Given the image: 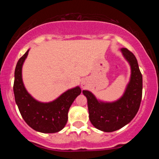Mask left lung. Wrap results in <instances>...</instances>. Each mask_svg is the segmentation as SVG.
<instances>
[{"mask_svg": "<svg viewBox=\"0 0 159 159\" xmlns=\"http://www.w3.org/2000/svg\"><path fill=\"white\" fill-rule=\"evenodd\" d=\"M121 51L132 69L130 81L123 96L114 102H102L98 101L90 91L83 90L87 98L91 123L105 132H114L130 123L139 110L142 98L143 78L138 61L127 48H122Z\"/></svg>", "mask_w": 159, "mask_h": 159, "instance_id": "left-lung-1", "label": "left lung"}]
</instances>
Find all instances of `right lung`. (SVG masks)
<instances>
[{
  "label": "right lung",
  "instance_id": "right-lung-1",
  "mask_svg": "<svg viewBox=\"0 0 159 159\" xmlns=\"http://www.w3.org/2000/svg\"><path fill=\"white\" fill-rule=\"evenodd\" d=\"M28 51L18 61L15 69L13 92L21 116L33 129L43 133H55L64 128L68 120V111L74 100L81 94L76 87L67 90L54 101L43 103L36 101L27 92L21 78V69Z\"/></svg>",
  "mask_w": 159,
  "mask_h": 159
}]
</instances>
